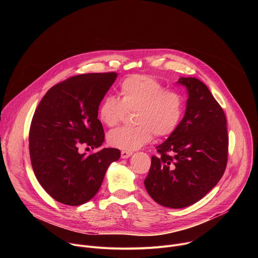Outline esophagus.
Masks as SVG:
<instances>
[{
	"mask_svg": "<svg viewBox=\"0 0 258 258\" xmlns=\"http://www.w3.org/2000/svg\"><path fill=\"white\" fill-rule=\"evenodd\" d=\"M132 154H133L132 151H121V158H123V159L128 158L132 156Z\"/></svg>",
	"mask_w": 258,
	"mask_h": 258,
	"instance_id": "obj_1",
	"label": "esophagus"
}]
</instances>
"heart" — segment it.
I'll return each mask as SVG.
<instances>
[{
    "label": "heart",
    "instance_id": "1",
    "mask_svg": "<svg viewBox=\"0 0 258 258\" xmlns=\"http://www.w3.org/2000/svg\"><path fill=\"white\" fill-rule=\"evenodd\" d=\"M183 99L175 91L166 90L155 78L134 75L120 84V99L105 96L98 107V117L111 127L133 113L135 126H122L110 132L107 141L113 148L134 151L148 144L153 135L166 138L178 127L183 115Z\"/></svg>",
    "mask_w": 258,
    "mask_h": 258
}]
</instances>
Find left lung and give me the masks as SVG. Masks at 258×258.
Wrapping results in <instances>:
<instances>
[{
  "label": "left lung",
  "mask_w": 258,
  "mask_h": 258,
  "mask_svg": "<svg viewBox=\"0 0 258 258\" xmlns=\"http://www.w3.org/2000/svg\"><path fill=\"white\" fill-rule=\"evenodd\" d=\"M188 90L186 113L177 130L152 156L144 183L158 204L182 208L202 199L222 178L229 136L223 108L198 79L180 78Z\"/></svg>",
  "instance_id": "left-lung-1"
}]
</instances>
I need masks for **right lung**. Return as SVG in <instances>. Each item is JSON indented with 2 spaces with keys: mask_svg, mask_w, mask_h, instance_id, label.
I'll return each mask as SVG.
<instances>
[{
  "mask_svg": "<svg viewBox=\"0 0 258 258\" xmlns=\"http://www.w3.org/2000/svg\"><path fill=\"white\" fill-rule=\"evenodd\" d=\"M116 72L71 77L52 87L36 107L29 128L33 172L56 201L78 206L99 191L108 166L120 157L115 148L80 154L83 144L97 149L105 134L98 107Z\"/></svg>",
  "mask_w": 258,
  "mask_h": 258,
  "instance_id": "right-lung-1",
  "label": "right lung"
}]
</instances>
